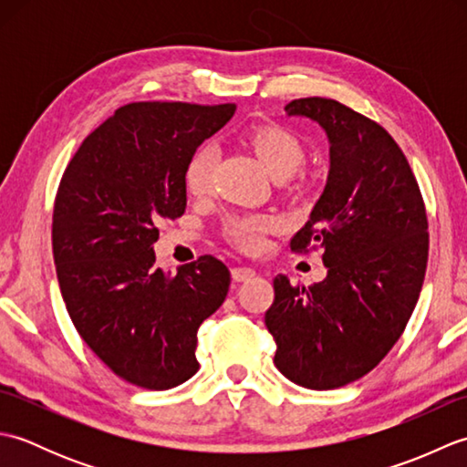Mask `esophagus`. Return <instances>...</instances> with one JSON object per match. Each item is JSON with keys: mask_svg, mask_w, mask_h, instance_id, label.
I'll return each mask as SVG.
<instances>
[{"mask_svg": "<svg viewBox=\"0 0 467 467\" xmlns=\"http://www.w3.org/2000/svg\"><path fill=\"white\" fill-rule=\"evenodd\" d=\"M231 275H233V281L246 283V281L253 279V276L256 275V271L251 269V266H234V269L231 271Z\"/></svg>", "mask_w": 467, "mask_h": 467, "instance_id": "esophagus-1", "label": "esophagus"}]
</instances>
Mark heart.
<instances>
[{
	"mask_svg": "<svg viewBox=\"0 0 467 467\" xmlns=\"http://www.w3.org/2000/svg\"><path fill=\"white\" fill-rule=\"evenodd\" d=\"M254 154L261 158L273 178H285L293 174L303 161V148L299 140L281 126L265 124L256 126L246 134ZM216 152L213 146L202 144L188 158L184 166V186L194 196H202L213 186ZM279 228V218L273 214H231L224 221V236L244 253H256L263 249L269 233Z\"/></svg>",
	"mask_w": 467,
	"mask_h": 467,
	"instance_id": "b5f03b06",
	"label": "heart"
}]
</instances>
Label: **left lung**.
<instances>
[{"label": "left lung", "mask_w": 467, "mask_h": 467, "mask_svg": "<svg viewBox=\"0 0 467 467\" xmlns=\"http://www.w3.org/2000/svg\"><path fill=\"white\" fill-rule=\"evenodd\" d=\"M329 138V176L291 251L323 249L327 276L305 289L275 276L265 325L275 365L306 389L369 373L398 343L420 299L430 234L418 181L383 126L329 98L285 106Z\"/></svg>", "instance_id": "left-lung-1"}]
</instances>
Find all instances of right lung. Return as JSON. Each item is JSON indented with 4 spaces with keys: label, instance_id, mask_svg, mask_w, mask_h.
Listing matches in <instances>:
<instances>
[{
    "label": "right lung",
    "instance_id": "1",
    "mask_svg": "<svg viewBox=\"0 0 467 467\" xmlns=\"http://www.w3.org/2000/svg\"><path fill=\"white\" fill-rule=\"evenodd\" d=\"M234 110L126 104L86 138L59 181L52 246L69 319L118 377L144 389H171L198 371L196 331L231 285L211 254L164 273L152 244L162 218L184 214L188 158Z\"/></svg>",
    "mask_w": 467,
    "mask_h": 467
}]
</instances>
